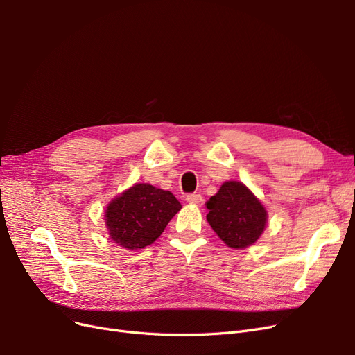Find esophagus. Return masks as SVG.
<instances>
[{
    "instance_id": "esophagus-1",
    "label": "esophagus",
    "mask_w": 355,
    "mask_h": 355,
    "mask_svg": "<svg viewBox=\"0 0 355 355\" xmlns=\"http://www.w3.org/2000/svg\"><path fill=\"white\" fill-rule=\"evenodd\" d=\"M187 201L189 204H196V206H200V204L202 202V197L200 194H188Z\"/></svg>"
}]
</instances>
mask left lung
I'll list each match as a JSON object with an SVG mask.
<instances>
[{
    "instance_id": "8db88e82",
    "label": "left lung",
    "mask_w": 355,
    "mask_h": 355,
    "mask_svg": "<svg viewBox=\"0 0 355 355\" xmlns=\"http://www.w3.org/2000/svg\"><path fill=\"white\" fill-rule=\"evenodd\" d=\"M207 222L231 249L253 245L265 231L268 211L243 182L227 180L206 202Z\"/></svg>"
}]
</instances>
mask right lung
<instances>
[{
	"label": "right lung",
	"instance_id": "right-lung-1",
	"mask_svg": "<svg viewBox=\"0 0 355 355\" xmlns=\"http://www.w3.org/2000/svg\"><path fill=\"white\" fill-rule=\"evenodd\" d=\"M180 209L182 204L170 191L135 184L110 201L103 219L114 243L139 250L153 244Z\"/></svg>",
	"mask_w": 355,
	"mask_h": 355
}]
</instances>
